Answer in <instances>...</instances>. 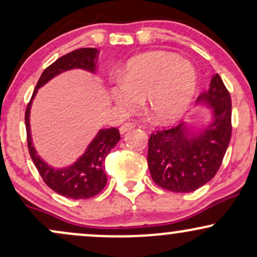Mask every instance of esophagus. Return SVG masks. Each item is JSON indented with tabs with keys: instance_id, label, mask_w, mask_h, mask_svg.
I'll return each instance as SVG.
<instances>
[{
	"instance_id": "34e87169",
	"label": "esophagus",
	"mask_w": 257,
	"mask_h": 257,
	"mask_svg": "<svg viewBox=\"0 0 257 257\" xmlns=\"http://www.w3.org/2000/svg\"><path fill=\"white\" fill-rule=\"evenodd\" d=\"M133 128H135V124L134 123H124V124H122L120 125V128H119V133L120 134H125L126 132H129V131H132Z\"/></svg>"
}]
</instances>
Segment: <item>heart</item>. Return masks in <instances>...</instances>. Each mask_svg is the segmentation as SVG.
<instances>
[{
    "label": "heart",
    "mask_w": 257,
    "mask_h": 257,
    "mask_svg": "<svg viewBox=\"0 0 257 257\" xmlns=\"http://www.w3.org/2000/svg\"><path fill=\"white\" fill-rule=\"evenodd\" d=\"M196 90L197 71L190 61L173 53L151 52L126 64L110 96L123 112L137 110L143 99L152 122L172 124L188 110Z\"/></svg>",
    "instance_id": "obj_1"
}]
</instances>
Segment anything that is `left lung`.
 Returning a JSON list of instances; mask_svg holds the SVG:
<instances>
[{
  "label": "left lung",
  "mask_w": 257,
  "mask_h": 257,
  "mask_svg": "<svg viewBox=\"0 0 257 257\" xmlns=\"http://www.w3.org/2000/svg\"><path fill=\"white\" fill-rule=\"evenodd\" d=\"M197 102L211 108L213 117L206 128L193 131L191 125L180 123L157 131L149 139L147 163L152 180L172 192H193L210 181L231 140V96L217 73Z\"/></svg>",
  "instance_id": "8db88e82"
}]
</instances>
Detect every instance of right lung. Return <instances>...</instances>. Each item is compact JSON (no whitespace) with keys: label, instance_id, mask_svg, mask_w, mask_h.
<instances>
[{"label":"right lung","instance_id":"obj_1","mask_svg":"<svg viewBox=\"0 0 257 257\" xmlns=\"http://www.w3.org/2000/svg\"><path fill=\"white\" fill-rule=\"evenodd\" d=\"M99 51L96 48H81L63 55L49 65L38 79L36 88L32 93L30 102L25 111L26 137L31 159L38 173L49 188L60 196L71 199H87L96 196L105 187L106 178L104 162L108 152L117 145L120 135L117 128L100 129L96 137L91 140L83 155L75 163L66 168H53L48 166L34 147L30 131V110L32 100L37 90L55 76L73 69H82L91 73L96 72Z\"/></svg>","mask_w":257,"mask_h":257}]
</instances>
